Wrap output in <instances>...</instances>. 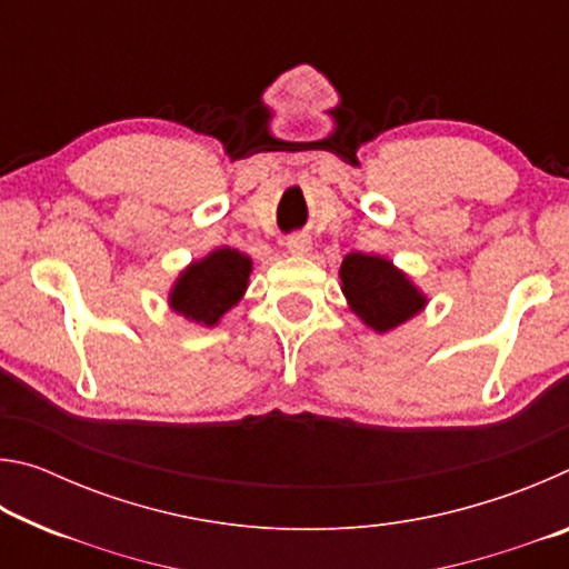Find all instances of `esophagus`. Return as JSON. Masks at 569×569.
Instances as JSON below:
<instances>
[{
    "label": "esophagus",
    "mask_w": 569,
    "mask_h": 569,
    "mask_svg": "<svg viewBox=\"0 0 569 569\" xmlns=\"http://www.w3.org/2000/svg\"><path fill=\"white\" fill-rule=\"evenodd\" d=\"M286 246H288V250H291L293 256H308V253H311V238L303 236V233L288 236Z\"/></svg>",
    "instance_id": "esophagus-1"
}]
</instances>
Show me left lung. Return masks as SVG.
Returning <instances> with one entry per match:
<instances>
[{
  "label": "left lung",
  "mask_w": 569,
  "mask_h": 569,
  "mask_svg": "<svg viewBox=\"0 0 569 569\" xmlns=\"http://www.w3.org/2000/svg\"><path fill=\"white\" fill-rule=\"evenodd\" d=\"M341 283L351 311L379 333L411 319L423 306V296L409 283V278L379 256H346Z\"/></svg>",
  "instance_id": "8db88e82"
}]
</instances>
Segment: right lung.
<instances>
[{
	"mask_svg": "<svg viewBox=\"0 0 569 569\" xmlns=\"http://www.w3.org/2000/svg\"><path fill=\"white\" fill-rule=\"evenodd\" d=\"M250 273V258L233 248H218L203 261L192 263L178 278L170 306L186 319L213 326L243 296Z\"/></svg>",
	"mask_w": 569,
	"mask_h": 569,
	"instance_id": "1",
	"label": "right lung"
}]
</instances>
